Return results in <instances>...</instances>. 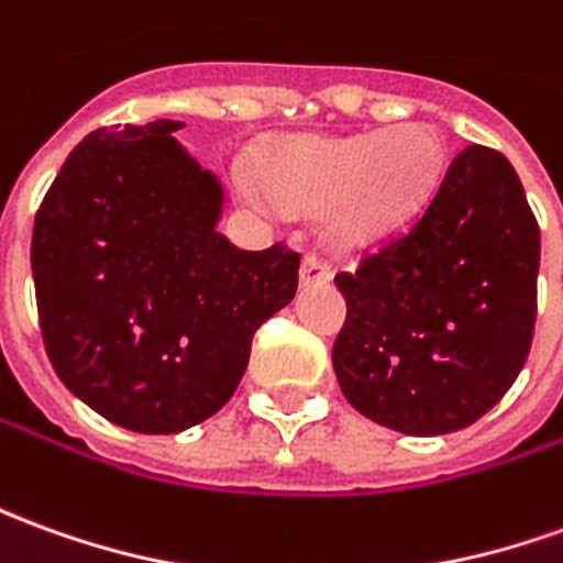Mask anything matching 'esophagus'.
<instances>
[{"label": "esophagus", "mask_w": 563, "mask_h": 563, "mask_svg": "<svg viewBox=\"0 0 563 563\" xmlns=\"http://www.w3.org/2000/svg\"><path fill=\"white\" fill-rule=\"evenodd\" d=\"M332 280V271L329 265H322L317 255H308L301 262V286H313V283H329Z\"/></svg>", "instance_id": "34e87169"}]
</instances>
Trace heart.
I'll return each mask as SVG.
<instances>
[{
  "mask_svg": "<svg viewBox=\"0 0 563 563\" xmlns=\"http://www.w3.org/2000/svg\"><path fill=\"white\" fill-rule=\"evenodd\" d=\"M442 161L439 133L408 121L380 133L283 140L265 148L258 176L271 203L286 213L322 209V243L335 253H353L415 213L439 179Z\"/></svg>",
  "mask_w": 563,
  "mask_h": 563,
  "instance_id": "heart-1",
  "label": "heart"
}]
</instances>
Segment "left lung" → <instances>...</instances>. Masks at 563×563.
Returning <instances> with one entry per match:
<instances>
[{
	"mask_svg": "<svg viewBox=\"0 0 563 563\" xmlns=\"http://www.w3.org/2000/svg\"><path fill=\"white\" fill-rule=\"evenodd\" d=\"M537 274L540 225L518 173L494 148H463L415 225L335 277L341 393L405 435L475 423L528 360Z\"/></svg>",
	"mask_w": 563,
	"mask_h": 563,
	"instance_id": "obj_1",
	"label": "left lung"
}]
</instances>
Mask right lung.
<instances>
[{
  "instance_id": "add662e5",
  "label": "right lung",
  "mask_w": 563,
  "mask_h": 563,
  "mask_svg": "<svg viewBox=\"0 0 563 563\" xmlns=\"http://www.w3.org/2000/svg\"><path fill=\"white\" fill-rule=\"evenodd\" d=\"M100 128L35 213L38 325L66 390L118 427L183 432L234 396L255 329L292 301L298 253L219 234L225 191L173 133Z\"/></svg>"
}]
</instances>
